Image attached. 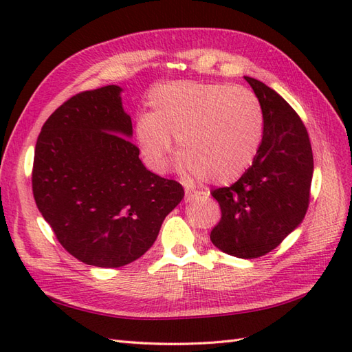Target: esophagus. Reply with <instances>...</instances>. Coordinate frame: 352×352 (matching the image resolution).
<instances>
[{
  "label": "esophagus",
  "instance_id": "34e87169",
  "mask_svg": "<svg viewBox=\"0 0 352 352\" xmlns=\"http://www.w3.org/2000/svg\"><path fill=\"white\" fill-rule=\"evenodd\" d=\"M203 197V192H199V190H186V197H184V201H192V199H195V198H201Z\"/></svg>",
  "mask_w": 352,
  "mask_h": 352
}]
</instances>
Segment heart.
I'll use <instances>...</instances> for the list:
<instances>
[{
    "label": "heart",
    "mask_w": 352,
    "mask_h": 352,
    "mask_svg": "<svg viewBox=\"0 0 352 352\" xmlns=\"http://www.w3.org/2000/svg\"><path fill=\"white\" fill-rule=\"evenodd\" d=\"M148 101L151 113L136 118L134 139L151 170L168 169L170 136L183 149L178 168L186 177L230 183L251 166L263 138V110L248 89L174 81L155 86Z\"/></svg>",
    "instance_id": "b5f03b06"
}]
</instances>
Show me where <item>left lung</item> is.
Wrapping results in <instances>:
<instances>
[{
  "mask_svg": "<svg viewBox=\"0 0 352 352\" xmlns=\"http://www.w3.org/2000/svg\"><path fill=\"white\" fill-rule=\"evenodd\" d=\"M245 80L263 110V138L243 175L210 192L221 207L210 241L230 256L257 258L275 250L307 213L313 153L307 129L290 104L261 81Z\"/></svg>",
  "mask_w": 352,
  "mask_h": 352,
  "instance_id": "left-lung-1",
  "label": "left lung"
}]
</instances>
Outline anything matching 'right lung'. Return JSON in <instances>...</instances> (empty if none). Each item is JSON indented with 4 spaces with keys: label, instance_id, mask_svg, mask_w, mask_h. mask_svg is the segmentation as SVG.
I'll list each match as a JSON object with an SVG mask.
<instances>
[{
    "label": "right lung",
    "instance_id": "obj_1",
    "mask_svg": "<svg viewBox=\"0 0 352 352\" xmlns=\"http://www.w3.org/2000/svg\"><path fill=\"white\" fill-rule=\"evenodd\" d=\"M119 94V86H104L56 109L37 138L32 170L36 206L57 241L98 267L144 256L184 197L180 183L140 162Z\"/></svg>",
    "mask_w": 352,
    "mask_h": 352
}]
</instances>
